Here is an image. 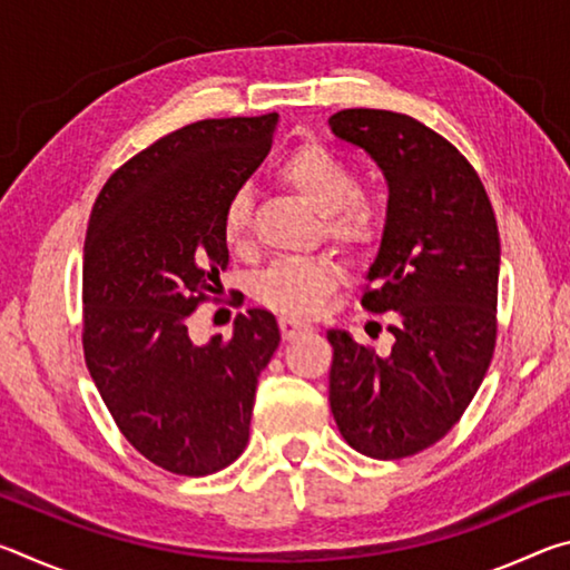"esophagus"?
Here are the masks:
<instances>
[{
	"label": "esophagus",
	"instance_id": "34e87169",
	"mask_svg": "<svg viewBox=\"0 0 570 570\" xmlns=\"http://www.w3.org/2000/svg\"><path fill=\"white\" fill-rule=\"evenodd\" d=\"M278 326H282V336H284V340H296V336L308 334V332L314 330L312 324L298 322V320H294V316H282V320H278Z\"/></svg>",
	"mask_w": 570,
	"mask_h": 570
}]
</instances>
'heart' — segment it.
Wrapping results in <instances>:
<instances>
[{
	"label": "heart",
	"mask_w": 570,
	"mask_h": 570,
	"mask_svg": "<svg viewBox=\"0 0 570 570\" xmlns=\"http://www.w3.org/2000/svg\"><path fill=\"white\" fill-rule=\"evenodd\" d=\"M278 178L294 188L306 204L330 216V236L344 246L364 248L380 236V214L370 200L356 196V173L330 148L308 146L288 153ZM250 234V190L246 186L230 193L224 206V238L228 246H244ZM342 268L326 256H284L256 278V296L266 306L288 316H312L322 308L336 284Z\"/></svg>",
	"instance_id": "1"
}]
</instances>
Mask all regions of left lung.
Here are the masks:
<instances>
[{
  "label": "left lung",
  "instance_id": "8db88e82",
  "mask_svg": "<svg viewBox=\"0 0 570 570\" xmlns=\"http://www.w3.org/2000/svg\"><path fill=\"white\" fill-rule=\"evenodd\" d=\"M336 138L377 163L390 188L362 306L390 312V354L330 330V404L362 455L400 460L435 445L475 397L495 350L500 236L475 168L428 125L354 108Z\"/></svg>",
  "mask_w": 570,
  "mask_h": 570
}]
</instances>
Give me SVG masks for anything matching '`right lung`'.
I'll list each match as a JSON object with an SVG mask.
<instances>
[{"instance_id": "1", "label": "right lung", "mask_w": 570, "mask_h": 570, "mask_svg": "<svg viewBox=\"0 0 570 570\" xmlns=\"http://www.w3.org/2000/svg\"><path fill=\"white\" fill-rule=\"evenodd\" d=\"M278 115L186 125L130 158L92 206L82 346L125 440L176 475H210L248 442L258 374L282 334L248 308L198 346L188 316L228 266L224 206L272 150Z\"/></svg>"}]
</instances>
